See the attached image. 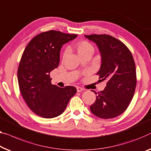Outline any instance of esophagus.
<instances>
[{"label": "esophagus", "mask_w": 151, "mask_h": 151, "mask_svg": "<svg viewBox=\"0 0 151 151\" xmlns=\"http://www.w3.org/2000/svg\"><path fill=\"white\" fill-rule=\"evenodd\" d=\"M76 90H77L78 92H81V91H83V90H84V89H83L82 87H76Z\"/></svg>", "instance_id": "34e87169"}]
</instances>
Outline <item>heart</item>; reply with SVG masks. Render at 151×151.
Wrapping results in <instances>:
<instances>
[{
    "mask_svg": "<svg viewBox=\"0 0 151 151\" xmlns=\"http://www.w3.org/2000/svg\"><path fill=\"white\" fill-rule=\"evenodd\" d=\"M76 51L79 55H81L83 54H85L88 52L93 53V47L89 42L87 41H82L78 42L76 46ZM67 51H65L64 55H66Z\"/></svg>",
    "mask_w": 151,
    "mask_h": 151,
    "instance_id": "b5f03b06",
    "label": "heart"
}]
</instances>
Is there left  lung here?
<instances>
[{
  "label": "left lung",
  "mask_w": 151,
  "mask_h": 151,
  "mask_svg": "<svg viewBox=\"0 0 151 151\" xmlns=\"http://www.w3.org/2000/svg\"><path fill=\"white\" fill-rule=\"evenodd\" d=\"M95 42L101 55L98 72L106 86L97 93L90 106L94 115L102 119L116 117L124 112L133 98L136 86V65L129 49L120 40L106 35H85Z\"/></svg>",
  "instance_id": "1"
}]
</instances>
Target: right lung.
<instances>
[{
  "instance_id": "obj_1",
  "label": "right lung",
  "mask_w": 151,
  "mask_h": 151,
  "mask_svg": "<svg viewBox=\"0 0 151 151\" xmlns=\"http://www.w3.org/2000/svg\"><path fill=\"white\" fill-rule=\"evenodd\" d=\"M76 35L49 30L36 36L26 46L17 70L20 91L28 107L37 115L51 119L65 111L76 89L51 84L50 73L60 63L63 45Z\"/></svg>"
}]
</instances>
